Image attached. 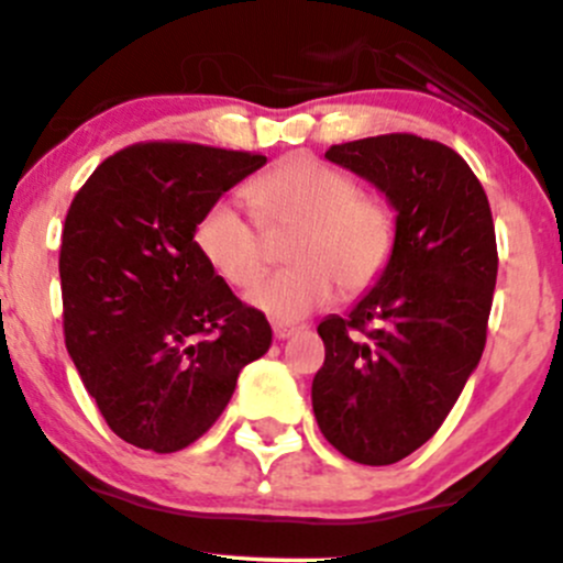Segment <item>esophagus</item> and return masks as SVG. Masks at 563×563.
Instances as JSON below:
<instances>
[{
	"mask_svg": "<svg viewBox=\"0 0 563 563\" xmlns=\"http://www.w3.org/2000/svg\"><path fill=\"white\" fill-rule=\"evenodd\" d=\"M272 331H275V339H291L294 333L301 331V325H288V323H272Z\"/></svg>",
	"mask_w": 563,
	"mask_h": 563,
	"instance_id": "obj_1",
	"label": "esophagus"
}]
</instances>
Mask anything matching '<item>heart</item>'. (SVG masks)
<instances>
[{
	"label": "heart",
	"mask_w": 563,
	"mask_h": 563,
	"mask_svg": "<svg viewBox=\"0 0 563 563\" xmlns=\"http://www.w3.org/2000/svg\"><path fill=\"white\" fill-rule=\"evenodd\" d=\"M245 202L258 228L232 202H213L197 219L195 245L230 288L253 286L269 264V243L294 234L286 249L291 269L253 288L249 301L269 318L291 323L336 296L372 291L398 245V219L390 202L361 191L352 173L294 154L245 187Z\"/></svg>",
	"instance_id": "obj_1"
}]
</instances>
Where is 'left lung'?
I'll return each instance as SVG.
<instances>
[{
	"label": "left lung",
	"mask_w": 563,
	"mask_h": 563,
	"mask_svg": "<svg viewBox=\"0 0 563 563\" xmlns=\"http://www.w3.org/2000/svg\"><path fill=\"white\" fill-rule=\"evenodd\" d=\"M325 157L368 178L398 211L382 280L318 325V428L361 465H393L435 435L486 344L497 238L486 191L452 146L413 133L333 144Z\"/></svg>",
	"instance_id": "left-lung-1"
}]
</instances>
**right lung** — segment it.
<instances>
[{
    "label": "right lung",
    "mask_w": 563,
    "mask_h": 563,
    "mask_svg": "<svg viewBox=\"0 0 563 563\" xmlns=\"http://www.w3.org/2000/svg\"><path fill=\"white\" fill-rule=\"evenodd\" d=\"M264 154L141 141L103 159L74 195L60 238L64 336L98 411L122 441L189 446L272 344L256 307L213 275L197 219Z\"/></svg>",
    "instance_id": "add662e5"
}]
</instances>
